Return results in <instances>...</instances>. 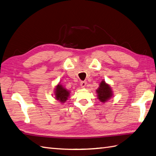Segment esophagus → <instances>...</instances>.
Segmentation results:
<instances>
[{
	"mask_svg": "<svg viewBox=\"0 0 156 156\" xmlns=\"http://www.w3.org/2000/svg\"><path fill=\"white\" fill-rule=\"evenodd\" d=\"M86 85V81H82L80 82V86H81L82 88H84Z\"/></svg>",
	"mask_w": 156,
	"mask_h": 156,
	"instance_id": "34e87169",
	"label": "esophagus"
}]
</instances>
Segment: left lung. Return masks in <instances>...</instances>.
Listing matches in <instances>:
<instances>
[{
    "mask_svg": "<svg viewBox=\"0 0 156 156\" xmlns=\"http://www.w3.org/2000/svg\"><path fill=\"white\" fill-rule=\"evenodd\" d=\"M96 92L98 98L100 100V102L104 103L111 98L113 96V92H112L110 86L106 84L104 80H102L100 83V86L96 90Z\"/></svg>",
    "mask_w": 156,
    "mask_h": 156,
    "instance_id": "8db88e82",
    "label": "left lung"
}]
</instances>
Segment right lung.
<instances>
[{"label":"right lung","mask_w":156,"mask_h":156,"mask_svg":"<svg viewBox=\"0 0 156 156\" xmlns=\"http://www.w3.org/2000/svg\"><path fill=\"white\" fill-rule=\"evenodd\" d=\"M70 92L61 85L60 83L58 84L55 88L54 91V96L56 99L59 100L61 103H64L68 100V97L70 96Z\"/></svg>","instance_id":"right-lung-1"}]
</instances>
